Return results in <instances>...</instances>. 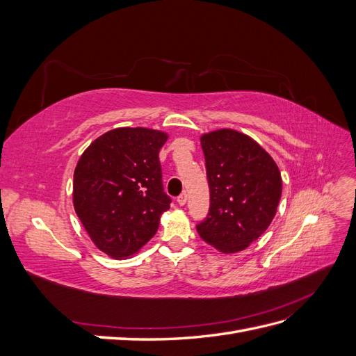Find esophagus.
Segmentation results:
<instances>
[{"mask_svg":"<svg viewBox=\"0 0 356 356\" xmlns=\"http://www.w3.org/2000/svg\"><path fill=\"white\" fill-rule=\"evenodd\" d=\"M187 193L184 191V193H181V195L177 197V202H178V204H181V207H184V204L187 203Z\"/></svg>","mask_w":356,"mask_h":356,"instance_id":"34e87169","label":"esophagus"}]
</instances>
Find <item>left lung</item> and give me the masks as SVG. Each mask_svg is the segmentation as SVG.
Masks as SVG:
<instances>
[{"mask_svg":"<svg viewBox=\"0 0 356 356\" xmlns=\"http://www.w3.org/2000/svg\"><path fill=\"white\" fill-rule=\"evenodd\" d=\"M211 207L197 233L222 254L246 250L273 221L282 195L281 170L251 136L218 129L200 136Z\"/></svg>","mask_w":356,"mask_h":356,"instance_id":"left-lung-1","label":"left lung"}]
</instances>
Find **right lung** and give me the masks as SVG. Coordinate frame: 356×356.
<instances>
[{"instance_id":"add662e5","label":"right lung","mask_w":356,"mask_h":356,"mask_svg":"<svg viewBox=\"0 0 356 356\" xmlns=\"http://www.w3.org/2000/svg\"><path fill=\"white\" fill-rule=\"evenodd\" d=\"M166 141L156 129L117 127L96 138L75 166V213L95 246L115 260L141 250L169 209L159 161Z\"/></svg>"}]
</instances>
